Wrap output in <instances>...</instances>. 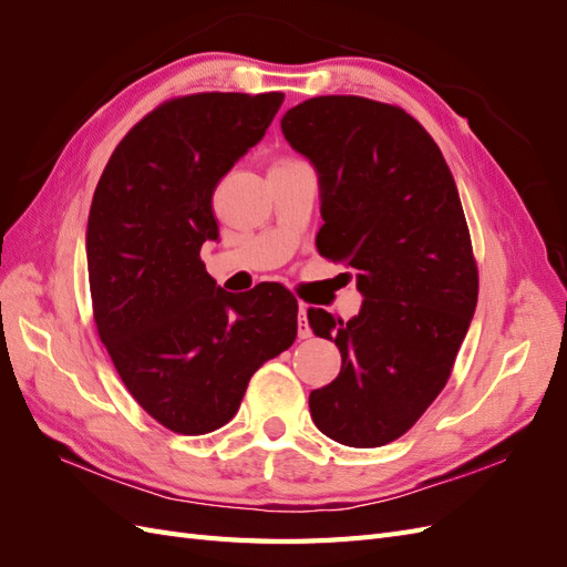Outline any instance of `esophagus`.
Returning a JSON list of instances; mask_svg holds the SVG:
<instances>
[{
	"label": "esophagus",
	"mask_w": 567,
	"mask_h": 567,
	"mask_svg": "<svg viewBox=\"0 0 567 567\" xmlns=\"http://www.w3.org/2000/svg\"><path fill=\"white\" fill-rule=\"evenodd\" d=\"M298 338L300 340L312 338V329H310V321H307V307L305 305H300V310H298Z\"/></svg>",
	"instance_id": "esophagus-1"
}]
</instances>
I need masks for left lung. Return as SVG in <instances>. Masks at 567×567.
Wrapping results in <instances>:
<instances>
[{
  "instance_id": "left-lung-1",
  "label": "left lung",
  "mask_w": 567,
  "mask_h": 567,
  "mask_svg": "<svg viewBox=\"0 0 567 567\" xmlns=\"http://www.w3.org/2000/svg\"><path fill=\"white\" fill-rule=\"evenodd\" d=\"M319 175L317 250L357 269L350 321L307 310L336 340L338 379L310 394L319 431L348 447L402 437L447 385L477 305V265L454 177L406 111L364 96H315L281 117Z\"/></svg>"
}]
</instances>
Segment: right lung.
<instances>
[{
	"mask_svg": "<svg viewBox=\"0 0 567 567\" xmlns=\"http://www.w3.org/2000/svg\"><path fill=\"white\" fill-rule=\"evenodd\" d=\"M281 92H200L136 123L101 175L87 221L94 323L151 419L205 435L234 419L250 375L293 346L298 300L279 284L221 290L200 246L219 236L213 194L262 140Z\"/></svg>",
	"mask_w": 567,
	"mask_h": 567,
	"instance_id": "1",
	"label": "right lung"
}]
</instances>
